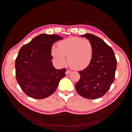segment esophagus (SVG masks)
Here are the masks:
<instances>
[{
    "instance_id": "esophagus-1",
    "label": "esophagus",
    "mask_w": 132,
    "mask_h": 132,
    "mask_svg": "<svg viewBox=\"0 0 132 132\" xmlns=\"http://www.w3.org/2000/svg\"><path fill=\"white\" fill-rule=\"evenodd\" d=\"M71 73V71L70 70H66V72H65V73H66V75L70 74Z\"/></svg>"
}]
</instances>
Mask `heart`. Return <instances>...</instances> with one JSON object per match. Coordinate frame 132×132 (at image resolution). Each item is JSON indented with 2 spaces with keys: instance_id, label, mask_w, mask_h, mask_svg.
<instances>
[{
  "instance_id": "obj_1",
  "label": "heart",
  "mask_w": 132,
  "mask_h": 132,
  "mask_svg": "<svg viewBox=\"0 0 132 132\" xmlns=\"http://www.w3.org/2000/svg\"><path fill=\"white\" fill-rule=\"evenodd\" d=\"M58 46L52 47L51 54L58 64L65 65L66 57L68 64L75 70H83L91 63L93 46L89 40L71 37L59 42Z\"/></svg>"
}]
</instances>
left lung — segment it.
I'll return each instance as SVG.
<instances>
[{"label": "left lung", "instance_id": "left-lung-1", "mask_svg": "<svg viewBox=\"0 0 132 132\" xmlns=\"http://www.w3.org/2000/svg\"><path fill=\"white\" fill-rule=\"evenodd\" d=\"M81 37L91 42L93 57L90 65L79 71L80 79L75 85V89L85 98H99L108 92L114 81L117 59L112 48L101 38L92 34H86Z\"/></svg>", "mask_w": 132, "mask_h": 132}]
</instances>
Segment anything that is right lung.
I'll use <instances>...</instances> for the list:
<instances>
[{
  "label": "right lung",
  "mask_w": 132,
  "mask_h": 132,
  "mask_svg": "<svg viewBox=\"0 0 132 132\" xmlns=\"http://www.w3.org/2000/svg\"><path fill=\"white\" fill-rule=\"evenodd\" d=\"M62 39L55 34H42L20 48L15 60L16 78L28 96L35 99L47 97L65 77L66 69L57 70L51 61L52 46Z\"/></svg>",
  "instance_id": "1"
}]
</instances>
